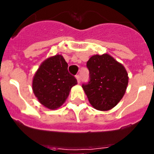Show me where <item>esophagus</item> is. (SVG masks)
Returning a JSON list of instances; mask_svg holds the SVG:
<instances>
[{"label":"esophagus","instance_id":"obj_1","mask_svg":"<svg viewBox=\"0 0 154 154\" xmlns=\"http://www.w3.org/2000/svg\"><path fill=\"white\" fill-rule=\"evenodd\" d=\"M75 78H76V79H77L78 83H80V82H81V77H80L79 75H75Z\"/></svg>","mask_w":154,"mask_h":154}]
</instances>
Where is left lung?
I'll use <instances>...</instances> for the list:
<instances>
[{"label":"left lung","instance_id":"left-lung-1","mask_svg":"<svg viewBox=\"0 0 154 154\" xmlns=\"http://www.w3.org/2000/svg\"><path fill=\"white\" fill-rule=\"evenodd\" d=\"M86 66L89 81L82 88L89 103L97 110L111 109L126 92L129 79L126 69L108 54L93 55Z\"/></svg>","mask_w":154,"mask_h":154}]
</instances>
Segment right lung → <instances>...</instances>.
I'll return each mask as SVG.
<instances>
[{
  "label": "right lung",
  "mask_w": 154,
  "mask_h": 154,
  "mask_svg": "<svg viewBox=\"0 0 154 154\" xmlns=\"http://www.w3.org/2000/svg\"><path fill=\"white\" fill-rule=\"evenodd\" d=\"M77 80L68 72V64L61 55L50 57L41 64L32 82L34 94L41 104L56 109L63 104Z\"/></svg>",
  "instance_id": "add662e5"
}]
</instances>
